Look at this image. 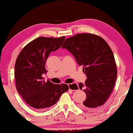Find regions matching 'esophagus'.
Here are the masks:
<instances>
[{
	"label": "esophagus",
	"instance_id": "obj_1",
	"mask_svg": "<svg viewBox=\"0 0 133 133\" xmlns=\"http://www.w3.org/2000/svg\"><path fill=\"white\" fill-rule=\"evenodd\" d=\"M68 87H69V89L73 91H75L76 90L78 89V85L76 84H68Z\"/></svg>",
	"mask_w": 133,
	"mask_h": 133
}]
</instances>
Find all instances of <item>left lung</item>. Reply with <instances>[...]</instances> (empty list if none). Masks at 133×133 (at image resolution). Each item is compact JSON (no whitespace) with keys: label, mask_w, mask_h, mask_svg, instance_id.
I'll return each mask as SVG.
<instances>
[{"label":"left lung","mask_w":133,"mask_h":133,"mask_svg":"<svg viewBox=\"0 0 133 133\" xmlns=\"http://www.w3.org/2000/svg\"><path fill=\"white\" fill-rule=\"evenodd\" d=\"M62 48L75 56L87 77L85 84H79L87 95L81 107L90 111L104 104L112 92L117 75L114 56L106 41L98 35L84 33L66 38Z\"/></svg>","instance_id":"obj_1"}]
</instances>
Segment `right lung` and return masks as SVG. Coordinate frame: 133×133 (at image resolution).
Returning <instances> with one entry per match:
<instances>
[{"instance_id": "obj_1", "label": "right lung", "mask_w": 133, "mask_h": 133, "mask_svg": "<svg viewBox=\"0 0 133 133\" xmlns=\"http://www.w3.org/2000/svg\"><path fill=\"white\" fill-rule=\"evenodd\" d=\"M65 38L64 36L37 38L27 44L16 58L15 77L17 91L34 109L41 111L51 107L68 90L66 84L45 82L42 77L47 72L45 63L50 53L60 48Z\"/></svg>"}]
</instances>
